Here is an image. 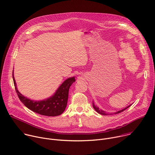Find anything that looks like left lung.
<instances>
[{"instance_id":"obj_1","label":"left lung","mask_w":155,"mask_h":155,"mask_svg":"<svg viewBox=\"0 0 155 155\" xmlns=\"http://www.w3.org/2000/svg\"><path fill=\"white\" fill-rule=\"evenodd\" d=\"M130 105H128L127 107H125L124 108H123V109H122V110H119V111H118V112H115V113H114V114H117L121 113V112H123L124 110H125L126 109H127V108H129ZM93 108H94V110H96V111L98 114H101V115H108V114L106 113L105 111H104V110H102L99 109V107H97V106H96V105H94V102H93ZM110 115H111V114H110Z\"/></svg>"}]
</instances>
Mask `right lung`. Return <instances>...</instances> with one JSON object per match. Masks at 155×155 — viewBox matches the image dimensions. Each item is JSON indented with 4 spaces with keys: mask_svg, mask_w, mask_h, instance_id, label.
Here are the masks:
<instances>
[{
    "mask_svg": "<svg viewBox=\"0 0 155 155\" xmlns=\"http://www.w3.org/2000/svg\"><path fill=\"white\" fill-rule=\"evenodd\" d=\"M13 80L18 96L23 104L32 111L41 115L56 117L61 115L68 104L69 88L75 81L74 77L66 79L51 97L41 101H34L21 94L17 88L13 71Z\"/></svg>",
    "mask_w": 155,
    "mask_h": 155,
    "instance_id": "obj_1",
    "label": "right lung"
}]
</instances>
